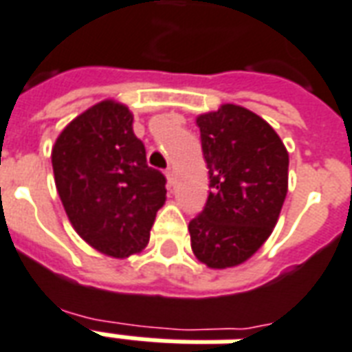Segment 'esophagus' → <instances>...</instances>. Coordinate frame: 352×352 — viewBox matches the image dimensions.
Segmentation results:
<instances>
[{"label":"esophagus","instance_id":"esophagus-1","mask_svg":"<svg viewBox=\"0 0 352 352\" xmlns=\"http://www.w3.org/2000/svg\"><path fill=\"white\" fill-rule=\"evenodd\" d=\"M164 175H166V179H168V184H173V182H175V171H173V168H168V170L164 171Z\"/></svg>","mask_w":352,"mask_h":352}]
</instances>
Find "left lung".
Instances as JSON below:
<instances>
[{"label":"left lung","instance_id":"8db88e82","mask_svg":"<svg viewBox=\"0 0 352 352\" xmlns=\"http://www.w3.org/2000/svg\"><path fill=\"white\" fill-rule=\"evenodd\" d=\"M210 192L188 225L195 258L212 270L243 264L273 232L288 194V151L258 114L225 103L197 116Z\"/></svg>","mask_w":352,"mask_h":352}]
</instances>
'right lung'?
<instances>
[{"mask_svg":"<svg viewBox=\"0 0 352 352\" xmlns=\"http://www.w3.org/2000/svg\"><path fill=\"white\" fill-rule=\"evenodd\" d=\"M51 164L69 223L88 245L112 258L146 248L166 201V177L147 166L125 104L104 99L72 120Z\"/></svg>","mask_w":352,"mask_h":352,"instance_id":"1","label":"right lung"}]
</instances>
